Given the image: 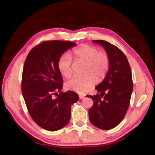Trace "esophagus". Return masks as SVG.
Instances as JSON below:
<instances>
[{
  "label": "esophagus",
  "instance_id": "1",
  "mask_svg": "<svg viewBox=\"0 0 155 155\" xmlns=\"http://www.w3.org/2000/svg\"><path fill=\"white\" fill-rule=\"evenodd\" d=\"M84 96H83V95H79V99H80V100L84 99Z\"/></svg>",
  "mask_w": 155,
  "mask_h": 155
}]
</instances>
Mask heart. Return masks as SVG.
Instances as JSON below:
<instances>
[{"mask_svg":"<svg viewBox=\"0 0 155 155\" xmlns=\"http://www.w3.org/2000/svg\"><path fill=\"white\" fill-rule=\"evenodd\" d=\"M74 59L84 63L82 77L75 76L67 81L66 87L81 94L87 92L94 85L96 80L103 81L108 73L110 67V57L106 51H99L96 46L82 44L72 51ZM59 73L65 77L73 74L72 58L67 54H63L57 62Z\"/></svg>","mask_w":155,"mask_h":155,"instance_id":"obj_1","label":"heart"}]
</instances>
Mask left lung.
Returning a JSON list of instances; mask_svg holds the SVG:
<instances>
[{
    "instance_id": "8db88e82",
    "label": "left lung",
    "mask_w": 155,
    "mask_h": 155,
    "mask_svg": "<svg viewBox=\"0 0 155 155\" xmlns=\"http://www.w3.org/2000/svg\"><path fill=\"white\" fill-rule=\"evenodd\" d=\"M92 42L101 45L108 54L110 67L105 78L95 88L100 94L86 96L94 102L88 111L89 120L95 127L109 130L120 123L128 110L134 86L131 67L116 46L104 40Z\"/></svg>"
}]
</instances>
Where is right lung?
Returning a JSON list of instances; mask_svg holds the SVG:
<instances>
[{"label":"right lung","instance_id":"obj_1","mask_svg":"<svg viewBox=\"0 0 155 155\" xmlns=\"http://www.w3.org/2000/svg\"><path fill=\"white\" fill-rule=\"evenodd\" d=\"M75 45L71 41H46L32 49L25 61L22 95L30 116L45 130L55 131L67 125L71 106L79 99L76 92H61L63 78L57 67L59 57Z\"/></svg>","mask_w":155,"mask_h":155}]
</instances>
